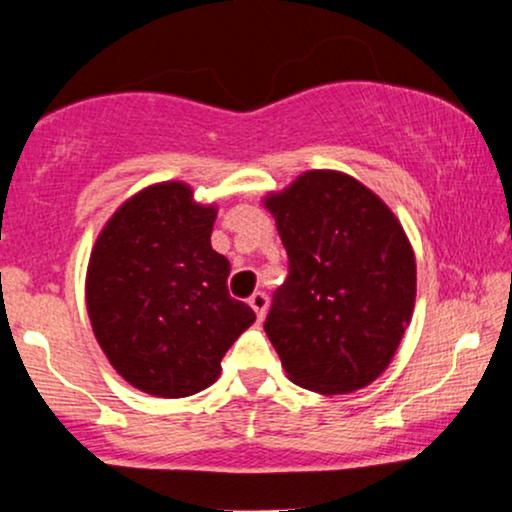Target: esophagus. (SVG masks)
<instances>
[{"mask_svg": "<svg viewBox=\"0 0 512 512\" xmlns=\"http://www.w3.org/2000/svg\"><path fill=\"white\" fill-rule=\"evenodd\" d=\"M250 308L255 310V315H257V320H262L264 317V313H267V303H269V298L264 296L262 291H257V293H252L250 296Z\"/></svg>", "mask_w": 512, "mask_h": 512, "instance_id": "esophagus-1", "label": "esophagus"}]
</instances>
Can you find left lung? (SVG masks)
Returning a JSON list of instances; mask_svg holds the SVG:
<instances>
[{"label": "left lung", "instance_id": "left-lung-1", "mask_svg": "<svg viewBox=\"0 0 512 512\" xmlns=\"http://www.w3.org/2000/svg\"><path fill=\"white\" fill-rule=\"evenodd\" d=\"M289 255L264 332L291 383L344 395L390 366L416 301L402 223L366 185L308 170L264 197Z\"/></svg>", "mask_w": 512, "mask_h": 512}]
</instances>
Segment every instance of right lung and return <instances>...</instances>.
<instances>
[{
  "label": "right lung",
  "instance_id": "right-lung-1",
  "mask_svg": "<svg viewBox=\"0 0 512 512\" xmlns=\"http://www.w3.org/2000/svg\"><path fill=\"white\" fill-rule=\"evenodd\" d=\"M214 204L158 182L105 223L86 272V308L103 354L129 385L190 397L216 383L221 358L255 322L228 293L231 264L211 248Z\"/></svg>",
  "mask_w": 512,
  "mask_h": 512
}]
</instances>
